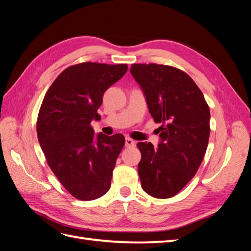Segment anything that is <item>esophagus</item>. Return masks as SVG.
<instances>
[{
    "label": "esophagus",
    "instance_id": "obj_1",
    "mask_svg": "<svg viewBox=\"0 0 251 251\" xmlns=\"http://www.w3.org/2000/svg\"><path fill=\"white\" fill-rule=\"evenodd\" d=\"M136 146V142L131 138H126V148H134Z\"/></svg>",
    "mask_w": 251,
    "mask_h": 251
}]
</instances>
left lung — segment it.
<instances>
[{
  "label": "left lung",
  "mask_w": 251,
  "mask_h": 251,
  "mask_svg": "<svg viewBox=\"0 0 251 251\" xmlns=\"http://www.w3.org/2000/svg\"><path fill=\"white\" fill-rule=\"evenodd\" d=\"M130 71L151 117L162 124L158 148L137 143L141 186L154 198H171L192 180L203 160L210 133L209 108L195 81L177 68L134 64Z\"/></svg>",
  "instance_id": "left-lung-1"
}]
</instances>
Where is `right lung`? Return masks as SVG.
Masks as SVG:
<instances>
[{"mask_svg": "<svg viewBox=\"0 0 251 251\" xmlns=\"http://www.w3.org/2000/svg\"><path fill=\"white\" fill-rule=\"evenodd\" d=\"M126 71V64L74 65L44 97L36 124L40 146L56 178L78 200L100 198L111 187L126 140L121 134L95 135L91 123L100 119L103 93Z\"/></svg>", "mask_w": 251, "mask_h": 251, "instance_id": "right-lung-1", "label": "right lung"}]
</instances>
